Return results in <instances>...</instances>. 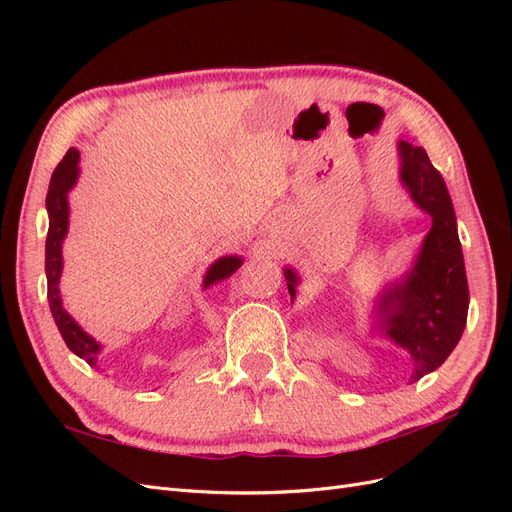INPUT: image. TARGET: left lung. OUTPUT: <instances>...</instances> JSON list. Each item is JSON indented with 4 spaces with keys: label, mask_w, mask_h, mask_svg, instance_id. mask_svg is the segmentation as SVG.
Instances as JSON below:
<instances>
[{
    "label": "left lung",
    "mask_w": 512,
    "mask_h": 512,
    "mask_svg": "<svg viewBox=\"0 0 512 512\" xmlns=\"http://www.w3.org/2000/svg\"><path fill=\"white\" fill-rule=\"evenodd\" d=\"M399 179L410 198L431 215V230L423 239L412 269L404 280L386 288L376 307L378 329L410 352L412 382L438 369L459 344L468 320V277L457 235V218L446 183L423 147L399 141ZM290 299L299 275L284 269Z\"/></svg>",
    "instance_id": "8db88e82"
}]
</instances>
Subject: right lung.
<instances>
[{"mask_svg":"<svg viewBox=\"0 0 512 512\" xmlns=\"http://www.w3.org/2000/svg\"><path fill=\"white\" fill-rule=\"evenodd\" d=\"M79 160H81L79 149L70 147L64 160L57 164L49 183V194H46V211H49V235H46V254H44L46 286H49L46 297H49L51 314L55 318L61 337H64L66 346L76 356H81L83 361H87L91 367H96L102 346L74 322V318L66 312L64 305H61V297H59V277H61V269H64L61 243H64L68 235V218H70L68 192L74 188L76 179H79ZM241 265H243L241 256H222L220 260H215L205 275L203 288H209L213 284L226 280V277H230Z\"/></svg>","mask_w":512,"mask_h":512,"instance_id":"obj_1","label":"right lung"}]
</instances>
